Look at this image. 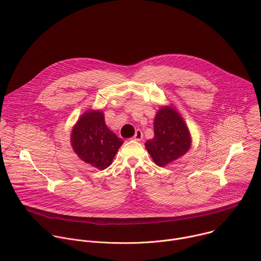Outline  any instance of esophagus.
Segmentation results:
<instances>
[{"label":"esophagus","mask_w":261,"mask_h":261,"mask_svg":"<svg viewBox=\"0 0 261 261\" xmlns=\"http://www.w3.org/2000/svg\"><path fill=\"white\" fill-rule=\"evenodd\" d=\"M142 137H143L142 132H141L140 130H136V131H135V135L133 136V139L136 140V141H140V140L142 139Z\"/></svg>","instance_id":"1"}]
</instances>
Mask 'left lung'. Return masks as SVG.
<instances>
[{
    "label": "left lung",
    "mask_w": 261,
    "mask_h": 261,
    "mask_svg": "<svg viewBox=\"0 0 261 261\" xmlns=\"http://www.w3.org/2000/svg\"><path fill=\"white\" fill-rule=\"evenodd\" d=\"M154 138L144 144L158 166H165L189 151L188 127L172 107L160 108L154 121Z\"/></svg>",
    "instance_id": "1"
}]
</instances>
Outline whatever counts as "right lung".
I'll return each instance as SVG.
<instances>
[{
    "label": "right lung",
    "instance_id": "add662e5",
    "mask_svg": "<svg viewBox=\"0 0 261 261\" xmlns=\"http://www.w3.org/2000/svg\"><path fill=\"white\" fill-rule=\"evenodd\" d=\"M71 144L84 162L105 169L113 162L123 140L107 128L103 113L88 111L74 126Z\"/></svg>",
    "mask_w": 261,
    "mask_h": 261
}]
</instances>
